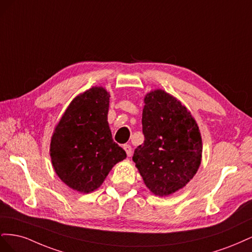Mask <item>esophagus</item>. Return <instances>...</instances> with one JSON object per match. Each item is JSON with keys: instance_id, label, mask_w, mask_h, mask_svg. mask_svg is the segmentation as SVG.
<instances>
[{"instance_id": "1", "label": "esophagus", "mask_w": 252, "mask_h": 252, "mask_svg": "<svg viewBox=\"0 0 252 252\" xmlns=\"http://www.w3.org/2000/svg\"><path fill=\"white\" fill-rule=\"evenodd\" d=\"M124 150H125V152H126V155L128 156V157H130L131 155H132V148H131V146L130 145H124Z\"/></svg>"}]
</instances>
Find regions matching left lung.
Segmentation results:
<instances>
[{
    "instance_id": "obj_1",
    "label": "left lung",
    "mask_w": 252,
    "mask_h": 252,
    "mask_svg": "<svg viewBox=\"0 0 252 252\" xmlns=\"http://www.w3.org/2000/svg\"><path fill=\"white\" fill-rule=\"evenodd\" d=\"M144 143L132 157L146 186L157 195L184 187L202 158V138L195 121L180 101L164 90L145 97Z\"/></svg>"
}]
</instances>
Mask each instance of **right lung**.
<instances>
[{"instance_id":"1","label":"right lung","mask_w":252,"mask_h":252,"mask_svg":"<svg viewBox=\"0 0 252 252\" xmlns=\"http://www.w3.org/2000/svg\"><path fill=\"white\" fill-rule=\"evenodd\" d=\"M109 96L104 88L93 87L75 97L52 135L53 168L67 186L80 192L100 187L112 167L126 158L108 126Z\"/></svg>"}]
</instances>
